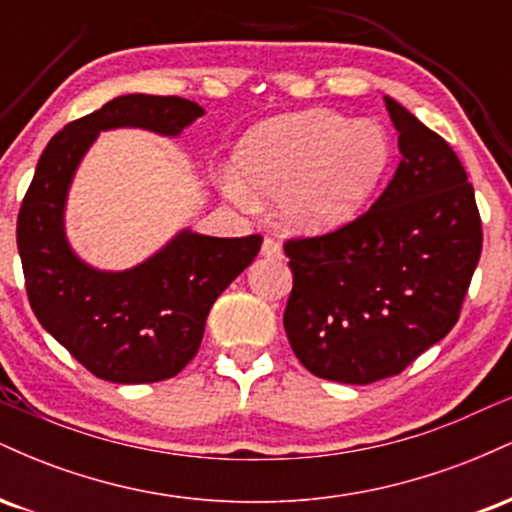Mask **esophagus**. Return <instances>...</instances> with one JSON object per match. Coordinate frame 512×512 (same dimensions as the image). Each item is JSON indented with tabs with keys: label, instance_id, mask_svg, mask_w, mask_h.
Masks as SVG:
<instances>
[{
	"label": "esophagus",
	"instance_id": "obj_1",
	"mask_svg": "<svg viewBox=\"0 0 512 512\" xmlns=\"http://www.w3.org/2000/svg\"><path fill=\"white\" fill-rule=\"evenodd\" d=\"M262 255L267 257V260H281V257H284V252H281V245L276 243L274 238H264Z\"/></svg>",
	"mask_w": 512,
	"mask_h": 512
}]
</instances>
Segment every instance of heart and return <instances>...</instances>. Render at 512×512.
I'll use <instances>...</instances> for the list:
<instances>
[{
  "label": "heart",
  "mask_w": 512,
  "mask_h": 512,
  "mask_svg": "<svg viewBox=\"0 0 512 512\" xmlns=\"http://www.w3.org/2000/svg\"><path fill=\"white\" fill-rule=\"evenodd\" d=\"M390 161V137L378 122H351L332 110L262 122L236 151L238 175L260 195L279 197L281 216L298 231H332L354 221ZM242 181L226 175L223 185L233 199L250 204Z\"/></svg>",
  "instance_id": "obj_1"
}]
</instances>
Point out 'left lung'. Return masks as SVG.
<instances>
[{
    "instance_id": "obj_1",
    "label": "left lung",
    "mask_w": 512,
    "mask_h": 512,
    "mask_svg": "<svg viewBox=\"0 0 512 512\" xmlns=\"http://www.w3.org/2000/svg\"><path fill=\"white\" fill-rule=\"evenodd\" d=\"M402 161L375 204L332 233L284 243L293 354L317 378H392L448 334L481 255L472 182L440 134L385 98Z\"/></svg>"
}]
</instances>
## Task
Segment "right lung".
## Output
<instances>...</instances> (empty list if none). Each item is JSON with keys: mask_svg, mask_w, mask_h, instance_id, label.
<instances>
[{"mask_svg": "<svg viewBox=\"0 0 512 512\" xmlns=\"http://www.w3.org/2000/svg\"><path fill=\"white\" fill-rule=\"evenodd\" d=\"M204 110L178 96L113 98L69 122L45 146L16 221V245L35 317L96 378L158 383L195 358L216 298L255 260L262 236L211 238L182 231L161 252L125 269L98 272L64 236L74 170L98 132L142 127L175 137Z\"/></svg>", "mask_w": 512, "mask_h": 512, "instance_id": "add662e5", "label": "right lung"}]
</instances>
